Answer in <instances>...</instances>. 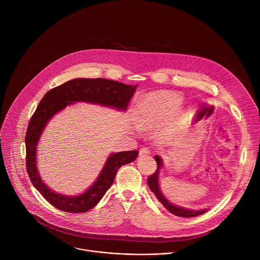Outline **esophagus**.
I'll return each instance as SVG.
<instances>
[{
  "label": "esophagus",
  "instance_id": "34e87169",
  "mask_svg": "<svg viewBox=\"0 0 260 260\" xmlns=\"http://www.w3.org/2000/svg\"><path fill=\"white\" fill-rule=\"evenodd\" d=\"M139 154H140V156H145V155L150 154V149L148 147H142L139 150Z\"/></svg>",
  "mask_w": 260,
  "mask_h": 260
}]
</instances>
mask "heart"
Segmentation results:
<instances>
[{
  "instance_id": "b5f03b06",
  "label": "heart",
  "mask_w": 260,
  "mask_h": 260,
  "mask_svg": "<svg viewBox=\"0 0 260 260\" xmlns=\"http://www.w3.org/2000/svg\"><path fill=\"white\" fill-rule=\"evenodd\" d=\"M174 101V95L168 92H154L145 96L139 106V125L148 128L165 120Z\"/></svg>"
}]
</instances>
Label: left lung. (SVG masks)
I'll list each match as a JSON object with an SVG mask.
<instances>
[{"label": "left lung", "mask_w": 260, "mask_h": 260, "mask_svg": "<svg viewBox=\"0 0 260 260\" xmlns=\"http://www.w3.org/2000/svg\"><path fill=\"white\" fill-rule=\"evenodd\" d=\"M155 161L157 162V169L156 171L148 177L147 179V183H148V186H149L150 190L155 194L156 199L165 206V208L170 211L172 214L179 216V217H194V216H199L203 213H205L207 210H199V211H194V210H190V209H184L181 207H177L173 204H171L161 193L159 186H158V174H159V169L162 166V160L159 156H155Z\"/></svg>", "instance_id": "8db88e82"}]
</instances>
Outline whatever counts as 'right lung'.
<instances>
[{
  "instance_id": "1",
  "label": "right lung",
  "mask_w": 260,
  "mask_h": 260,
  "mask_svg": "<svg viewBox=\"0 0 260 260\" xmlns=\"http://www.w3.org/2000/svg\"><path fill=\"white\" fill-rule=\"evenodd\" d=\"M137 86V84L126 85L104 78H78L50 89L40 101L26 129L25 164L30 182L50 205L70 213L87 212L102 200L106 191L111 187L118 169L134 161L139 152L132 150L110 155L92 186L78 197H66L55 193L43 183L36 168L37 145L49 119L58 111L75 102H87L125 110Z\"/></svg>"
}]
</instances>
